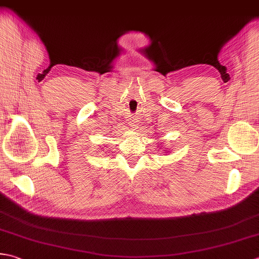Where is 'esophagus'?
Segmentation results:
<instances>
[{"label":"esophagus","instance_id":"34e87169","mask_svg":"<svg viewBox=\"0 0 259 259\" xmlns=\"http://www.w3.org/2000/svg\"><path fill=\"white\" fill-rule=\"evenodd\" d=\"M130 125H131V126H133V128H134V129H136V128H137V125H136L135 123H131Z\"/></svg>","mask_w":259,"mask_h":259}]
</instances>
